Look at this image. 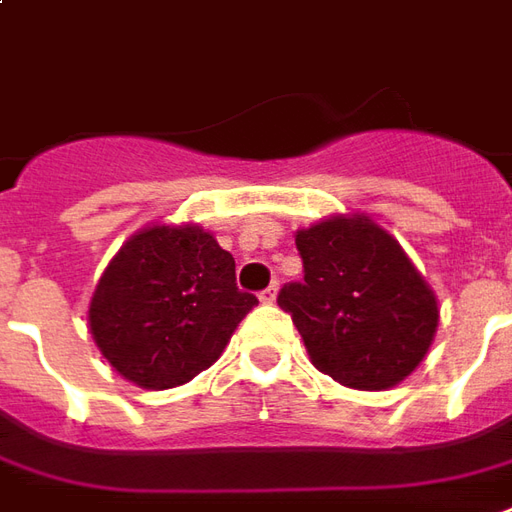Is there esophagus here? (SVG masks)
Here are the masks:
<instances>
[{"mask_svg": "<svg viewBox=\"0 0 512 512\" xmlns=\"http://www.w3.org/2000/svg\"><path fill=\"white\" fill-rule=\"evenodd\" d=\"M274 299H277V282H271L266 291H260V302H263V305H271Z\"/></svg>", "mask_w": 512, "mask_h": 512, "instance_id": "obj_1", "label": "esophagus"}]
</instances>
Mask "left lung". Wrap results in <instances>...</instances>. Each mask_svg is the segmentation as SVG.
<instances>
[{"instance_id": "1", "label": "left lung", "mask_w": 512, "mask_h": 512, "mask_svg": "<svg viewBox=\"0 0 512 512\" xmlns=\"http://www.w3.org/2000/svg\"><path fill=\"white\" fill-rule=\"evenodd\" d=\"M305 280L282 285L313 366L346 388L385 391L424 360L438 302L402 246L366 216L296 232Z\"/></svg>"}]
</instances>
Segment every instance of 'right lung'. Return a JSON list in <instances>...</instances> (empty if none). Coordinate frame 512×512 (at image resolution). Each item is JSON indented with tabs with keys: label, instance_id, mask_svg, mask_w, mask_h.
Returning <instances> with one entry per match:
<instances>
[{
	"label": "right lung",
	"instance_id": "1",
	"mask_svg": "<svg viewBox=\"0 0 512 512\" xmlns=\"http://www.w3.org/2000/svg\"><path fill=\"white\" fill-rule=\"evenodd\" d=\"M257 296L238 288L235 260L199 227L132 235L96 285L88 321L124 380L163 391L210 368Z\"/></svg>",
	"mask_w": 512,
	"mask_h": 512
}]
</instances>
